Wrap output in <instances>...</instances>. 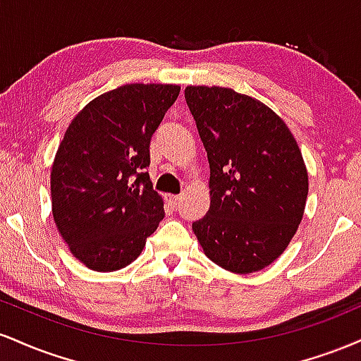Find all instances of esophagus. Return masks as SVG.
Listing matches in <instances>:
<instances>
[{
    "label": "esophagus",
    "instance_id": "obj_1",
    "mask_svg": "<svg viewBox=\"0 0 361 361\" xmlns=\"http://www.w3.org/2000/svg\"><path fill=\"white\" fill-rule=\"evenodd\" d=\"M164 198H166V202L173 207V209H176V207L180 205V202H181L180 195H166V197H164Z\"/></svg>",
    "mask_w": 361,
    "mask_h": 361
}]
</instances>
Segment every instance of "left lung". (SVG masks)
Returning <instances> with one entry per match:
<instances>
[{
	"label": "left lung",
	"instance_id": "left-lung-1",
	"mask_svg": "<svg viewBox=\"0 0 361 361\" xmlns=\"http://www.w3.org/2000/svg\"><path fill=\"white\" fill-rule=\"evenodd\" d=\"M186 105L210 164V209L192 224L224 270L271 264L304 215L309 178L300 149L275 111L219 86H188Z\"/></svg>",
	"mask_w": 361,
	"mask_h": 361
}]
</instances>
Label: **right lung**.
<instances>
[{
    "label": "right lung",
    "mask_w": 361,
    "mask_h": 361,
    "mask_svg": "<svg viewBox=\"0 0 361 361\" xmlns=\"http://www.w3.org/2000/svg\"><path fill=\"white\" fill-rule=\"evenodd\" d=\"M180 86L126 85L94 98L66 130L51 173L52 214L94 271L134 261L164 217L149 180V146Z\"/></svg>",
    "instance_id": "1"
}]
</instances>
